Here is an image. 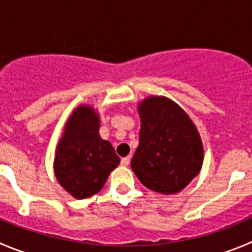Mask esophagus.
<instances>
[{
    "instance_id": "obj_1",
    "label": "esophagus",
    "mask_w": 252,
    "mask_h": 252,
    "mask_svg": "<svg viewBox=\"0 0 252 252\" xmlns=\"http://www.w3.org/2000/svg\"><path fill=\"white\" fill-rule=\"evenodd\" d=\"M129 163H130V157H126V158H122L121 164L123 166H128Z\"/></svg>"
}]
</instances>
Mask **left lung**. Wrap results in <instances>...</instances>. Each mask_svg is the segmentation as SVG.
<instances>
[{
    "instance_id": "8db88e82",
    "label": "left lung",
    "mask_w": 252,
    "mask_h": 252,
    "mask_svg": "<svg viewBox=\"0 0 252 252\" xmlns=\"http://www.w3.org/2000/svg\"><path fill=\"white\" fill-rule=\"evenodd\" d=\"M139 115V145L131 159V170L153 191L179 192L203 165L200 135L187 113L165 97L143 100Z\"/></svg>"
}]
</instances>
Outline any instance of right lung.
Returning <instances> with one entry per match:
<instances>
[{
  "instance_id": "add662e5",
  "label": "right lung",
  "mask_w": 252,
  "mask_h": 252,
  "mask_svg": "<svg viewBox=\"0 0 252 252\" xmlns=\"http://www.w3.org/2000/svg\"><path fill=\"white\" fill-rule=\"evenodd\" d=\"M98 130L97 113L88 105H81L70 115L57 147L56 178L76 199L97 194L121 161L112 144L103 140Z\"/></svg>"
}]
</instances>
